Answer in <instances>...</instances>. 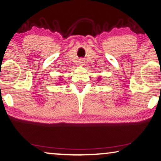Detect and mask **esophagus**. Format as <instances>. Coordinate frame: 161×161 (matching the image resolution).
Masks as SVG:
<instances>
[{"instance_id":"1","label":"esophagus","mask_w":161,"mask_h":161,"mask_svg":"<svg viewBox=\"0 0 161 161\" xmlns=\"http://www.w3.org/2000/svg\"><path fill=\"white\" fill-rule=\"evenodd\" d=\"M79 64H80V65L83 66L84 64H85V60L80 59V62H79Z\"/></svg>"}]
</instances>
